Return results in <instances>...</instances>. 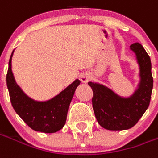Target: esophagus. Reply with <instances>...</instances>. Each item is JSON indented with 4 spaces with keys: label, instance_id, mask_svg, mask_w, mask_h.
Wrapping results in <instances>:
<instances>
[{
    "label": "esophagus",
    "instance_id": "obj_1",
    "mask_svg": "<svg viewBox=\"0 0 158 158\" xmlns=\"http://www.w3.org/2000/svg\"><path fill=\"white\" fill-rule=\"evenodd\" d=\"M91 79V76H90V73L85 72V73H83L80 75V80L82 83H87L88 81H90Z\"/></svg>",
    "mask_w": 158,
    "mask_h": 158
}]
</instances>
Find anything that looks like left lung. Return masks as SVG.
Returning a JSON list of instances; mask_svg holds the SVG:
<instances>
[{"label":"left lung","mask_w":158,"mask_h":158,"mask_svg":"<svg viewBox=\"0 0 158 158\" xmlns=\"http://www.w3.org/2000/svg\"><path fill=\"white\" fill-rule=\"evenodd\" d=\"M136 54L139 65L140 83L130 98H121L100 84L89 82L93 91L92 107L99 125L113 131L133 127L142 117L150 104L153 88L152 62L144 47L135 43L130 46Z\"/></svg>","instance_id":"obj_1"}]
</instances>
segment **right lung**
Instances as JSON below:
<instances>
[{"label": "right lung", "instance_id": "obj_1", "mask_svg": "<svg viewBox=\"0 0 158 158\" xmlns=\"http://www.w3.org/2000/svg\"><path fill=\"white\" fill-rule=\"evenodd\" d=\"M6 73V85L9 91L11 103L15 112L30 127L37 132L56 133L66 123L68 108L74 91L80 81L76 79L60 94L46 102H37L23 92L18 85L12 72V56Z\"/></svg>", "mask_w": 158, "mask_h": 158}]
</instances>
